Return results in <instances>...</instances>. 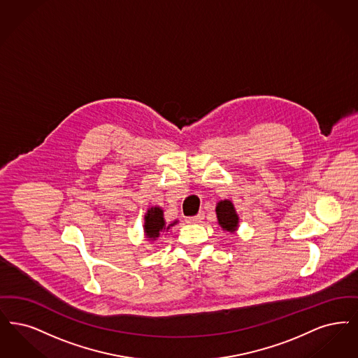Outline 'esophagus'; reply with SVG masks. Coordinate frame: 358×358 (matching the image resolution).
I'll list each match as a JSON object with an SVG mask.
<instances>
[{
  "instance_id": "1",
  "label": "esophagus",
  "mask_w": 358,
  "mask_h": 358,
  "mask_svg": "<svg viewBox=\"0 0 358 358\" xmlns=\"http://www.w3.org/2000/svg\"><path fill=\"white\" fill-rule=\"evenodd\" d=\"M202 220H203V215L200 213V215H193V217H187L186 222H189V224H199V222H202Z\"/></svg>"
}]
</instances>
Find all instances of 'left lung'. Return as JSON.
<instances>
[{"mask_svg": "<svg viewBox=\"0 0 358 358\" xmlns=\"http://www.w3.org/2000/svg\"><path fill=\"white\" fill-rule=\"evenodd\" d=\"M215 213L218 218V225L222 230L234 233L238 228V215L236 213L234 205L231 201H220L215 206Z\"/></svg>", "mask_w": 358, "mask_h": 358, "instance_id": "left-lung-1", "label": "left lung"}]
</instances>
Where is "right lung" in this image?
Returning a JSON list of instances; mask_svg holds the SVG:
<instances>
[{
  "label": "right lung",
  "mask_w": 358,
  "mask_h": 358,
  "mask_svg": "<svg viewBox=\"0 0 358 358\" xmlns=\"http://www.w3.org/2000/svg\"><path fill=\"white\" fill-rule=\"evenodd\" d=\"M174 224H177V221H174L172 224L166 225L165 220H164V210L158 206H153L150 209H148V212L145 213V224H143V231L146 238L149 240H156L159 237V234L162 231H166L171 229Z\"/></svg>",
  "instance_id": "obj_1"
}]
</instances>
